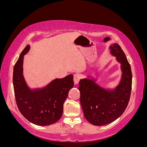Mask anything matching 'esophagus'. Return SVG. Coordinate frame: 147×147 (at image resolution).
Listing matches in <instances>:
<instances>
[{
	"instance_id": "1",
	"label": "esophagus",
	"mask_w": 147,
	"mask_h": 147,
	"mask_svg": "<svg viewBox=\"0 0 147 147\" xmlns=\"http://www.w3.org/2000/svg\"><path fill=\"white\" fill-rule=\"evenodd\" d=\"M80 75L78 74H76L74 75V81L75 84H77L80 81Z\"/></svg>"
}]
</instances>
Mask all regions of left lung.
<instances>
[{
  "label": "left lung",
  "instance_id": "8db88e82",
  "mask_svg": "<svg viewBox=\"0 0 147 147\" xmlns=\"http://www.w3.org/2000/svg\"><path fill=\"white\" fill-rule=\"evenodd\" d=\"M110 53L121 64L122 72L118 85L105 89L94 78H83L79 82L80 104L84 116L95 126H104L114 121L123 113L129 101L132 88L131 65L117 43L109 47Z\"/></svg>",
  "mask_w": 147,
  "mask_h": 147
}]
</instances>
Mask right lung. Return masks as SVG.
Here are the masks:
<instances>
[{
  "label": "right lung",
  "instance_id": "add662e5",
  "mask_svg": "<svg viewBox=\"0 0 147 147\" xmlns=\"http://www.w3.org/2000/svg\"><path fill=\"white\" fill-rule=\"evenodd\" d=\"M30 48L28 45L21 52L13 68V84L16 104L21 113L28 121L38 126L57 122L63 112V104L74 86L73 75L56 78L40 88L31 89L23 75L24 56Z\"/></svg>",
  "mask_w": 147,
  "mask_h": 147
}]
</instances>
